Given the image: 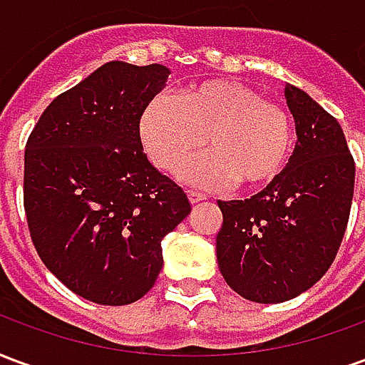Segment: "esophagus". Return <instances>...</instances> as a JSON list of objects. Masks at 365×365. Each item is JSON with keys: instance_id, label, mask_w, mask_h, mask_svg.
I'll list each match as a JSON object with an SVG mask.
<instances>
[{"instance_id": "obj_1", "label": "esophagus", "mask_w": 365, "mask_h": 365, "mask_svg": "<svg viewBox=\"0 0 365 365\" xmlns=\"http://www.w3.org/2000/svg\"><path fill=\"white\" fill-rule=\"evenodd\" d=\"M187 197H190L191 203H199V201H205L207 195H205V193H201V191L190 190V191H187Z\"/></svg>"}]
</instances>
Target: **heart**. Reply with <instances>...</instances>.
Segmentation results:
<instances>
[{"mask_svg": "<svg viewBox=\"0 0 365 365\" xmlns=\"http://www.w3.org/2000/svg\"><path fill=\"white\" fill-rule=\"evenodd\" d=\"M138 135L152 162L166 172L207 143L211 152L183 168V180L199 187L268 185L283 174L293 150L289 113L232 80L193 83L180 101L170 93L154 96L140 113Z\"/></svg>", "mask_w": 365, "mask_h": 365, "instance_id": "heart-1", "label": "heart"}]
</instances>
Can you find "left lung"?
I'll use <instances>...</instances> for the list:
<instances>
[{
	"mask_svg": "<svg viewBox=\"0 0 365 365\" xmlns=\"http://www.w3.org/2000/svg\"><path fill=\"white\" fill-rule=\"evenodd\" d=\"M297 144L283 174L250 199L217 201V262L240 297L282 303L327 274L350 219L356 166L338 120L285 86Z\"/></svg>",
	"mask_w": 365,
	"mask_h": 365,
	"instance_id": "8db88e82",
	"label": "left lung"
}]
</instances>
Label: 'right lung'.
Returning a JSON list of instances; mask_svg holds the SVG:
<instances>
[{"mask_svg": "<svg viewBox=\"0 0 365 365\" xmlns=\"http://www.w3.org/2000/svg\"><path fill=\"white\" fill-rule=\"evenodd\" d=\"M168 74L162 64L107 62L44 109L25 146L31 240L68 289L99 305H128L152 289L162 238L191 211L138 135Z\"/></svg>", "mask_w": 365, "mask_h": 365, "instance_id": "add662e5", "label": "right lung"}]
</instances>
